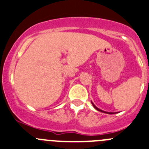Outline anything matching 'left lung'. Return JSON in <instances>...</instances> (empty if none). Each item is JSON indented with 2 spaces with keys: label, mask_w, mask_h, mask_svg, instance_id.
<instances>
[{
  "label": "left lung",
  "mask_w": 149,
  "mask_h": 149,
  "mask_svg": "<svg viewBox=\"0 0 149 149\" xmlns=\"http://www.w3.org/2000/svg\"><path fill=\"white\" fill-rule=\"evenodd\" d=\"M91 102H92V105H93V107L94 108H95V109L97 110V111H100V112H102V113H108V114H113V113H116V112H107V111H102V110H101V109H100V108H98L97 107H96L95 106V105H94V103L93 102H92V101H91Z\"/></svg>",
  "instance_id": "left-lung-1"
}]
</instances>
